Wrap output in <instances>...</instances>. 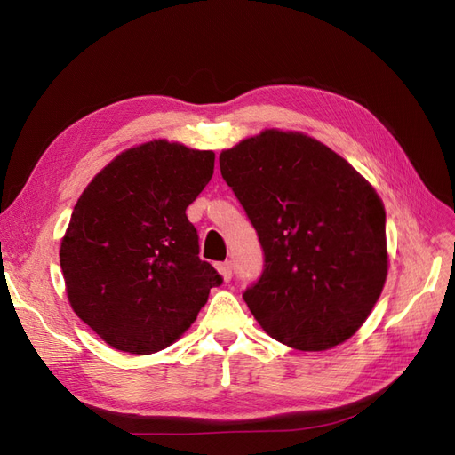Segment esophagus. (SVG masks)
I'll list each match as a JSON object with an SVG mask.
<instances>
[{"instance_id":"esophagus-1","label":"esophagus","mask_w":455,"mask_h":455,"mask_svg":"<svg viewBox=\"0 0 455 455\" xmlns=\"http://www.w3.org/2000/svg\"><path fill=\"white\" fill-rule=\"evenodd\" d=\"M216 267H218L220 275H222V277H224V281L228 283V281L231 279V273H233V266H231V261H222V264H218Z\"/></svg>"}]
</instances>
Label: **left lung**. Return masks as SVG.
Returning <instances> with one entry per match:
<instances>
[{"label": "left lung", "mask_w": 455, "mask_h": 455, "mask_svg": "<svg viewBox=\"0 0 455 455\" xmlns=\"http://www.w3.org/2000/svg\"><path fill=\"white\" fill-rule=\"evenodd\" d=\"M220 171L264 251V271L243 292L261 328L299 351L349 339L387 277L376 189L323 142L277 129L222 151Z\"/></svg>", "instance_id": "1"}]
</instances>
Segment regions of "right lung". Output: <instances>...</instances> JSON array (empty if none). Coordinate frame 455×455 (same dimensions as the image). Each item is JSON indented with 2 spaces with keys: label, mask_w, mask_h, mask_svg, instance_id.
Listing matches in <instances>:
<instances>
[{
  "label": "right lung",
  "mask_w": 455,
  "mask_h": 455,
  "mask_svg": "<svg viewBox=\"0 0 455 455\" xmlns=\"http://www.w3.org/2000/svg\"><path fill=\"white\" fill-rule=\"evenodd\" d=\"M212 172L214 151L154 140L123 151L77 199L60 244L66 294L108 346L169 347L222 284L186 216Z\"/></svg>",
  "instance_id": "right-lung-1"
}]
</instances>
